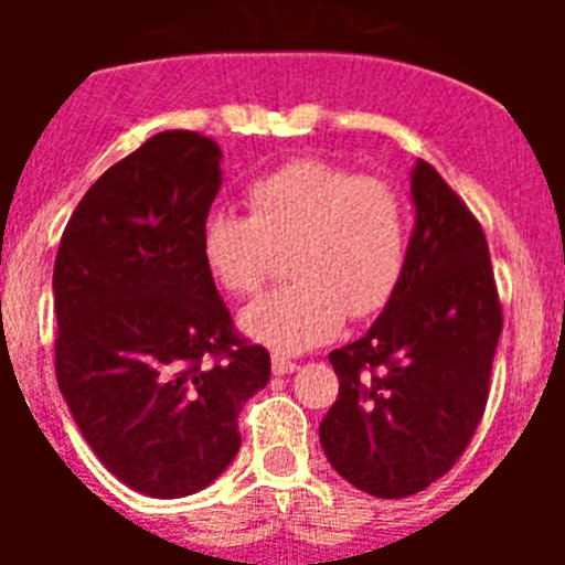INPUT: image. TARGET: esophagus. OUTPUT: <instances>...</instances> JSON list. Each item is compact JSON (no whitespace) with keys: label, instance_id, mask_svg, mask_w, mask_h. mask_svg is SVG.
Wrapping results in <instances>:
<instances>
[{"label":"esophagus","instance_id":"obj_1","mask_svg":"<svg viewBox=\"0 0 565 565\" xmlns=\"http://www.w3.org/2000/svg\"><path fill=\"white\" fill-rule=\"evenodd\" d=\"M271 371L277 373V376H288V373L297 371V362H291L288 356H279V353H274L271 356Z\"/></svg>","mask_w":565,"mask_h":565}]
</instances>
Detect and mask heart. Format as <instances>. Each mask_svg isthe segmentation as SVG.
I'll list each match as a JSON object with an SVG mask.
<instances>
[{
	"instance_id": "b5f03b06",
	"label": "heart",
	"mask_w": 565,
	"mask_h": 565,
	"mask_svg": "<svg viewBox=\"0 0 565 565\" xmlns=\"http://www.w3.org/2000/svg\"><path fill=\"white\" fill-rule=\"evenodd\" d=\"M246 214L212 212L201 226V257L234 297L263 288L274 254L288 257L291 286L257 299L239 328L277 353L328 342L344 317L371 319L402 286L411 257V206L393 183L319 158L259 174Z\"/></svg>"
}]
</instances>
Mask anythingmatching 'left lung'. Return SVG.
I'll return each mask as SVG.
<instances>
[{
    "label": "left lung",
    "mask_w": 565,
    "mask_h": 565,
    "mask_svg": "<svg viewBox=\"0 0 565 565\" xmlns=\"http://www.w3.org/2000/svg\"><path fill=\"white\" fill-rule=\"evenodd\" d=\"M416 226L402 286L356 342L331 351L339 396L319 441L339 476L376 498L416 495L478 430L503 328L481 223L441 174L411 172Z\"/></svg>",
    "instance_id": "left-lung-1"
}]
</instances>
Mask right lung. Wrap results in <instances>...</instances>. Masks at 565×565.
Here are the masks:
<instances>
[{
	"mask_svg": "<svg viewBox=\"0 0 565 565\" xmlns=\"http://www.w3.org/2000/svg\"><path fill=\"white\" fill-rule=\"evenodd\" d=\"M221 158L201 132L152 135L87 189L53 266L58 391L98 461L152 498L221 476L271 376L201 257Z\"/></svg>",
	"mask_w": 565,
	"mask_h": 565,
	"instance_id": "obj_1",
	"label": "right lung"
}]
</instances>
